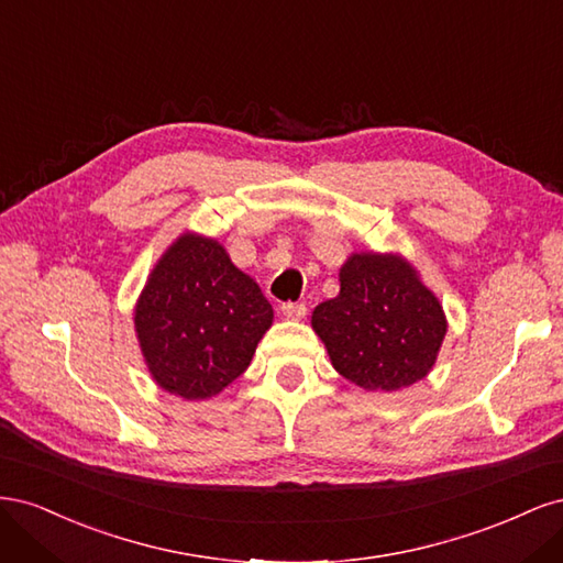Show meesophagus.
Listing matches in <instances>:
<instances>
[{
	"mask_svg": "<svg viewBox=\"0 0 563 563\" xmlns=\"http://www.w3.org/2000/svg\"><path fill=\"white\" fill-rule=\"evenodd\" d=\"M282 314L288 317V319H302L305 314H308V308H305L302 302H284Z\"/></svg>",
	"mask_w": 563,
	"mask_h": 563,
	"instance_id": "34e87169",
	"label": "esophagus"
}]
</instances>
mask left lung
Segmentation results:
<instances>
[{
  "label": "left lung",
  "instance_id": "obj_1",
  "mask_svg": "<svg viewBox=\"0 0 563 563\" xmlns=\"http://www.w3.org/2000/svg\"><path fill=\"white\" fill-rule=\"evenodd\" d=\"M312 329L340 376L391 391L428 376L446 319L397 255L356 253L340 269V294L314 308Z\"/></svg>",
  "mask_w": 563,
  "mask_h": 563
}]
</instances>
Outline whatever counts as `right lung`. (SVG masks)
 Instances as JSON below:
<instances>
[{"label":"right lung","mask_w":563,"mask_h":563,"mask_svg":"<svg viewBox=\"0 0 563 563\" xmlns=\"http://www.w3.org/2000/svg\"><path fill=\"white\" fill-rule=\"evenodd\" d=\"M269 323L258 284L218 242L192 234L164 253L135 308L152 378L183 399L213 397L240 378Z\"/></svg>","instance_id":"add662e5"}]
</instances>
